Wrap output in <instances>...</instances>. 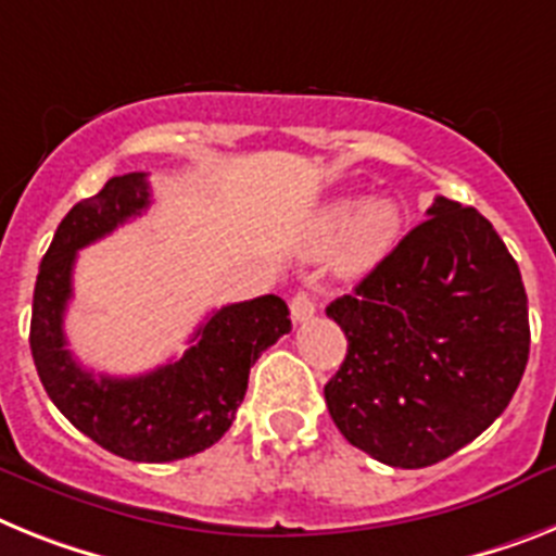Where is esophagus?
<instances>
[{
  "label": "esophagus",
  "mask_w": 556,
  "mask_h": 556,
  "mask_svg": "<svg viewBox=\"0 0 556 556\" xmlns=\"http://www.w3.org/2000/svg\"><path fill=\"white\" fill-rule=\"evenodd\" d=\"M314 314H316L314 296H311V293H305V291L296 293V296H293V300H291L293 321H307Z\"/></svg>",
  "instance_id": "34e87169"
}]
</instances>
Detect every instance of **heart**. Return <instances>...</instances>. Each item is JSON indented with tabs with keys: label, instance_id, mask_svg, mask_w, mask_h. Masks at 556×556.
Wrapping results in <instances>:
<instances>
[{
	"label": "heart",
	"instance_id": "obj_1",
	"mask_svg": "<svg viewBox=\"0 0 556 556\" xmlns=\"http://www.w3.org/2000/svg\"><path fill=\"white\" fill-rule=\"evenodd\" d=\"M401 237V212L390 200H333L311 223L307 242L316 254L336 251L344 274H367L393 254Z\"/></svg>",
	"mask_w": 556,
	"mask_h": 556
}]
</instances>
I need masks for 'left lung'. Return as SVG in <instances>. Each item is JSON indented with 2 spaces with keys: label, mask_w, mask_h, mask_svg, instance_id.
<instances>
[{
  "label": "left lung",
  "mask_w": 556,
  "mask_h": 556,
  "mask_svg": "<svg viewBox=\"0 0 556 556\" xmlns=\"http://www.w3.org/2000/svg\"><path fill=\"white\" fill-rule=\"evenodd\" d=\"M353 293L328 305L348 356L325 384L350 444L399 469L450 458L508 407L529 362L515 256L472 206L435 198Z\"/></svg>",
  "instance_id": "1"
}]
</instances>
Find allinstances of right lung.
I'll return each mask as SVG.
<instances>
[{
	"label": "right lung",
	"mask_w": 556,
	"mask_h": 556,
	"mask_svg": "<svg viewBox=\"0 0 556 556\" xmlns=\"http://www.w3.org/2000/svg\"><path fill=\"white\" fill-rule=\"evenodd\" d=\"M147 206V175L129 172L70 208L36 277L30 350L50 401L73 427L118 458L166 464L208 450L226 435L249 390L251 367L291 330V319L286 302L268 293L214 311L194 330L184 356L157 370L129 379L84 370L64 336L78 249Z\"/></svg>",
	"instance_id": "add662e5"
}]
</instances>
